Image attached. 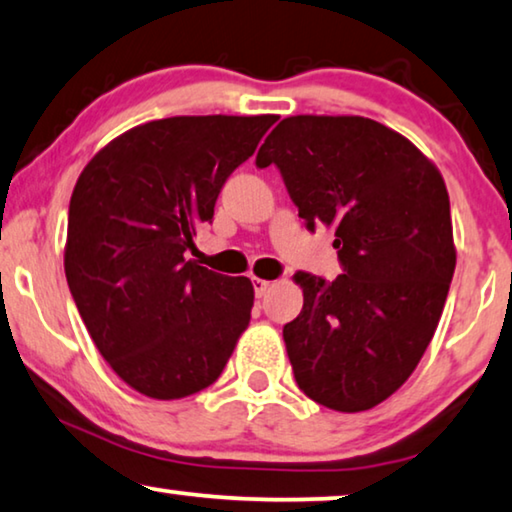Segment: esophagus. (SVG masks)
Listing matches in <instances>:
<instances>
[{
	"instance_id": "34e87169",
	"label": "esophagus",
	"mask_w": 512,
	"mask_h": 512,
	"mask_svg": "<svg viewBox=\"0 0 512 512\" xmlns=\"http://www.w3.org/2000/svg\"><path fill=\"white\" fill-rule=\"evenodd\" d=\"M251 284H254L256 298H263L265 291H268V288H270V281H268V279H258V277H254V279H251Z\"/></svg>"
}]
</instances>
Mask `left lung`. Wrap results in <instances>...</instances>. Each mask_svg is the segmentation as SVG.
Wrapping results in <instances>:
<instances>
[{
  "label": "left lung",
  "mask_w": 512,
  "mask_h": 512,
  "mask_svg": "<svg viewBox=\"0 0 512 512\" xmlns=\"http://www.w3.org/2000/svg\"><path fill=\"white\" fill-rule=\"evenodd\" d=\"M279 168L309 231L335 228L344 272H298L305 295L284 325L288 360L309 399L367 411L413 374L434 337L455 272L446 182L402 133L358 115H295L256 157Z\"/></svg>",
  "instance_id": "1"
}]
</instances>
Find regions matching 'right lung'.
Segmentation results:
<instances>
[{
  "label": "right lung",
  "instance_id": "1",
  "mask_svg": "<svg viewBox=\"0 0 512 512\" xmlns=\"http://www.w3.org/2000/svg\"><path fill=\"white\" fill-rule=\"evenodd\" d=\"M277 115H182L133 127L94 154L69 205L64 272L87 332L152 399L212 385L247 330L254 286L189 261L228 175Z\"/></svg>",
  "mask_w": 512,
  "mask_h": 512
}]
</instances>
